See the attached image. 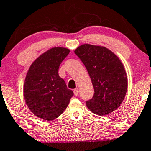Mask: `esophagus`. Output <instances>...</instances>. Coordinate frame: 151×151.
Wrapping results in <instances>:
<instances>
[{
    "label": "esophagus",
    "instance_id": "1",
    "mask_svg": "<svg viewBox=\"0 0 151 151\" xmlns=\"http://www.w3.org/2000/svg\"><path fill=\"white\" fill-rule=\"evenodd\" d=\"M73 93H74V95H75V96H78V93H79L78 88H76V89H74Z\"/></svg>",
    "mask_w": 151,
    "mask_h": 151
}]
</instances>
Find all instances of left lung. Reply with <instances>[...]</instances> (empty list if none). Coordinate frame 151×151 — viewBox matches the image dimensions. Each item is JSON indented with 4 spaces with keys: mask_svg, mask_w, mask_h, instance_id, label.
<instances>
[{
    "mask_svg": "<svg viewBox=\"0 0 151 151\" xmlns=\"http://www.w3.org/2000/svg\"><path fill=\"white\" fill-rule=\"evenodd\" d=\"M75 53L87 69L94 95L86 101L90 111L98 116L113 112L121 106L128 88L126 70L120 59L109 49L83 44Z\"/></svg>",
    "mask_w": 151,
    "mask_h": 151,
    "instance_id": "obj_1",
    "label": "left lung"
}]
</instances>
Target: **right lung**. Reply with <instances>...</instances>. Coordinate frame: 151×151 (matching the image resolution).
<instances>
[{
    "label": "right lung",
    "mask_w": 151,
    "mask_h": 151,
    "mask_svg": "<svg viewBox=\"0 0 151 151\" xmlns=\"http://www.w3.org/2000/svg\"><path fill=\"white\" fill-rule=\"evenodd\" d=\"M70 50L55 47L40 55L29 68L25 79L23 95L32 113L52 121L67 108L73 92L58 75V68Z\"/></svg>",
    "instance_id": "add662e5"
}]
</instances>
